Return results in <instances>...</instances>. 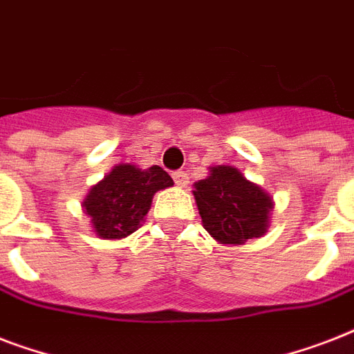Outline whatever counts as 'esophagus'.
Masks as SVG:
<instances>
[{
	"mask_svg": "<svg viewBox=\"0 0 354 354\" xmlns=\"http://www.w3.org/2000/svg\"><path fill=\"white\" fill-rule=\"evenodd\" d=\"M172 178H174V183L180 185V187H185L189 183V174L185 171H174L172 172Z\"/></svg>",
	"mask_w": 354,
	"mask_h": 354,
	"instance_id": "esophagus-1",
	"label": "esophagus"
}]
</instances>
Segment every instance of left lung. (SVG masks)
<instances>
[{"label":"left lung","instance_id":"8db88e82","mask_svg":"<svg viewBox=\"0 0 354 354\" xmlns=\"http://www.w3.org/2000/svg\"><path fill=\"white\" fill-rule=\"evenodd\" d=\"M202 226L221 244H244L266 233L274 200L232 165L209 167V176L194 183Z\"/></svg>","mask_w":354,"mask_h":354}]
</instances>
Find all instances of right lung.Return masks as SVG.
Wrapping results in <instances>:
<instances>
[{
    "instance_id": "obj_1",
    "label": "right lung",
    "mask_w": 354,
    "mask_h": 354,
    "mask_svg": "<svg viewBox=\"0 0 354 354\" xmlns=\"http://www.w3.org/2000/svg\"><path fill=\"white\" fill-rule=\"evenodd\" d=\"M171 185L172 178L161 167L121 163L90 189L82 207L99 239H124L141 226L154 194Z\"/></svg>"
}]
</instances>
